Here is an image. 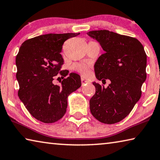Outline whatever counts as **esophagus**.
I'll return each instance as SVG.
<instances>
[{
    "label": "esophagus",
    "instance_id": "1",
    "mask_svg": "<svg viewBox=\"0 0 160 160\" xmlns=\"http://www.w3.org/2000/svg\"><path fill=\"white\" fill-rule=\"evenodd\" d=\"M81 82H82V85H86L87 83H88V81L85 80L83 78H81Z\"/></svg>",
    "mask_w": 160,
    "mask_h": 160
}]
</instances>
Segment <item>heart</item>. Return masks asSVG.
<instances>
[{
    "instance_id": "heart-1",
    "label": "heart",
    "mask_w": 160,
    "mask_h": 160,
    "mask_svg": "<svg viewBox=\"0 0 160 160\" xmlns=\"http://www.w3.org/2000/svg\"><path fill=\"white\" fill-rule=\"evenodd\" d=\"M73 68L75 70L82 74L83 76H88L90 73V66L87 64H75L73 66Z\"/></svg>"
}]
</instances>
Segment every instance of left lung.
Wrapping results in <instances>:
<instances>
[{
  "instance_id": "left-lung-1",
  "label": "left lung",
  "mask_w": 160,
  "mask_h": 160,
  "mask_svg": "<svg viewBox=\"0 0 160 160\" xmlns=\"http://www.w3.org/2000/svg\"><path fill=\"white\" fill-rule=\"evenodd\" d=\"M101 45L104 53L94 64L96 78L110 80L107 88L95 82V94L90 100L92 114L107 124L118 123L128 116L141 97L146 80L147 55L135 38L109 30L88 32Z\"/></svg>"
}]
</instances>
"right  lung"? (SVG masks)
<instances>
[{
	"label": "right lung",
	"mask_w": 160,
	"mask_h": 160,
	"mask_svg": "<svg viewBox=\"0 0 160 160\" xmlns=\"http://www.w3.org/2000/svg\"><path fill=\"white\" fill-rule=\"evenodd\" d=\"M80 33L47 34L26 40L16 56L18 96L30 114L43 123L58 121L66 112L68 97L81 86L79 75L61 70L63 43ZM58 72L67 76L61 86L52 80Z\"/></svg>",
	"instance_id": "obj_1"
}]
</instances>
